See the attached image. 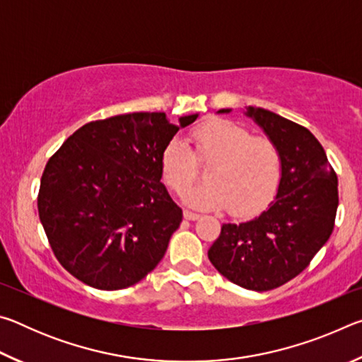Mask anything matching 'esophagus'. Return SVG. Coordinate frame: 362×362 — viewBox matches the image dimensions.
<instances>
[{
    "label": "esophagus",
    "instance_id": "34e87169",
    "mask_svg": "<svg viewBox=\"0 0 362 362\" xmlns=\"http://www.w3.org/2000/svg\"><path fill=\"white\" fill-rule=\"evenodd\" d=\"M183 217H185L187 220H198L199 218V214L185 209V211H183Z\"/></svg>",
    "mask_w": 362,
    "mask_h": 362
}]
</instances>
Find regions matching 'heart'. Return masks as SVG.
I'll return each mask as SVG.
<instances>
[{
    "label": "heart",
    "instance_id": "b5f03b06",
    "mask_svg": "<svg viewBox=\"0 0 362 362\" xmlns=\"http://www.w3.org/2000/svg\"><path fill=\"white\" fill-rule=\"evenodd\" d=\"M193 146L180 137L170 139L161 153L166 185L185 193L206 167L208 183L183 194L198 209H222L249 217L260 212L276 194L283 177V155L274 140L254 136L228 119H212L192 131Z\"/></svg>",
    "mask_w": 362,
    "mask_h": 362
}]
</instances>
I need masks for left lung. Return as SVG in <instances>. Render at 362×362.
<instances>
[{
  "label": "left lung",
  "instance_id": "8db88e82",
  "mask_svg": "<svg viewBox=\"0 0 362 362\" xmlns=\"http://www.w3.org/2000/svg\"><path fill=\"white\" fill-rule=\"evenodd\" d=\"M246 115L279 146L283 177L268 209L249 222L223 223L207 255L231 283L263 292L296 278L327 243L339 207V180L306 127L265 108L247 107Z\"/></svg>",
  "mask_w": 362,
  "mask_h": 362
}]
</instances>
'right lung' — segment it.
<instances>
[{
  "label": "right lung",
  "mask_w": 362,
  "mask_h": 362,
  "mask_svg": "<svg viewBox=\"0 0 362 362\" xmlns=\"http://www.w3.org/2000/svg\"><path fill=\"white\" fill-rule=\"evenodd\" d=\"M166 113H127L79 127L49 159L38 212L56 259L84 284L118 291L166 254L182 209L161 183V153L180 127Z\"/></svg>",
  "instance_id": "obj_1"
}]
</instances>
